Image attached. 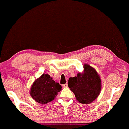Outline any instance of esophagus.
I'll list each match as a JSON object with an SVG mask.
<instances>
[{
    "mask_svg": "<svg viewBox=\"0 0 129 129\" xmlns=\"http://www.w3.org/2000/svg\"><path fill=\"white\" fill-rule=\"evenodd\" d=\"M62 86L63 87V88H67V87H68V84H63Z\"/></svg>",
    "mask_w": 129,
    "mask_h": 129,
    "instance_id": "obj_1",
    "label": "esophagus"
}]
</instances>
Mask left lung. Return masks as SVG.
<instances>
[{"label": "left lung", "mask_w": 129, "mask_h": 129, "mask_svg": "<svg viewBox=\"0 0 129 129\" xmlns=\"http://www.w3.org/2000/svg\"><path fill=\"white\" fill-rule=\"evenodd\" d=\"M82 73L70 77L68 86L77 101L83 104H90L97 99L101 90V80L95 70L89 65H84Z\"/></svg>", "instance_id": "1"}]
</instances>
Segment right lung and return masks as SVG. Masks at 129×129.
<instances>
[{
  "label": "right lung",
  "instance_id": "obj_1",
  "mask_svg": "<svg viewBox=\"0 0 129 129\" xmlns=\"http://www.w3.org/2000/svg\"><path fill=\"white\" fill-rule=\"evenodd\" d=\"M61 88L59 83L54 81L49 75L43 74L33 83L30 94L37 102L45 104L53 101Z\"/></svg>",
  "mask_w": 129,
  "mask_h": 129
}]
</instances>
